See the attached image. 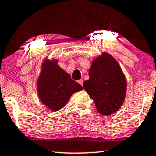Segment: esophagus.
I'll use <instances>...</instances> for the list:
<instances>
[{
	"mask_svg": "<svg viewBox=\"0 0 156 156\" xmlns=\"http://www.w3.org/2000/svg\"><path fill=\"white\" fill-rule=\"evenodd\" d=\"M83 79H80V80H78V83H79V84H81V86H83Z\"/></svg>",
	"mask_w": 156,
	"mask_h": 156,
	"instance_id": "1",
	"label": "esophagus"
}]
</instances>
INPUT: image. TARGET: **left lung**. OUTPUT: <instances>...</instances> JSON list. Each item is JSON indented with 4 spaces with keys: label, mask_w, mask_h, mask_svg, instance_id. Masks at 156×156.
Listing matches in <instances>:
<instances>
[{
    "label": "left lung",
    "mask_w": 156,
    "mask_h": 156,
    "mask_svg": "<svg viewBox=\"0 0 156 156\" xmlns=\"http://www.w3.org/2000/svg\"><path fill=\"white\" fill-rule=\"evenodd\" d=\"M89 76L83 87L93 99L99 113L109 115L117 112L125 98L126 81L116 60L104 52L93 60Z\"/></svg>",
    "instance_id": "8db88e82"
}]
</instances>
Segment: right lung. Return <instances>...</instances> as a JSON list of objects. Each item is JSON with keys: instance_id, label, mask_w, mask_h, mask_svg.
I'll list each match as a JSON object with an SVG mask.
<instances>
[{"instance_id": "obj_1", "label": "right lung", "mask_w": 156, "mask_h": 156, "mask_svg": "<svg viewBox=\"0 0 156 156\" xmlns=\"http://www.w3.org/2000/svg\"><path fill=\"white\" fill-rule=\"evenodd\" d=\"M37 88L41 101L52 111L62 109L73 93L83 90L79 83L59 67L58 60L47 59L43 63Z\"/></svg>"}]
</instances>
